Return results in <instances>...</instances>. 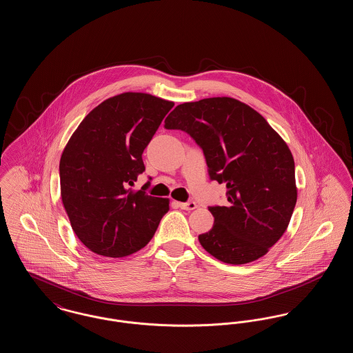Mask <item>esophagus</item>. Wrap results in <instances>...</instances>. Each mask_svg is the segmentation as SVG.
Instances as JSON below:
<instances>
[{
  "instance_id": "34e87169",
  "label": "esophagus",
  "mask_w": 353,
  "mask_h": 353,
  "mask_svg": "<svg viewBox=\"0 0 353 353\" xmlns=\"http://www.w3.org/2000/svg\"><path fill=\"white\" fill-rule=\"evenodd\" d=\"M174 205H177L180 209L183 210H194L197 208L196 202H174Z\"/></svg>"
}]
</instances>
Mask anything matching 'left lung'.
<instances>
[{"mask_svg": "<svg viewBox=\"0 0 353 353\" xmlns=\"http://www.w3.org/2000/svg\"><path fill=\"white\" fill-rule=\"evenodd\" d=\"M165 128L200 145L212 180L225 183L228 205L212 206L213 228L202 248L223 263L245 265L268 254L290 223L296 199L294 157L259 112L234 98L179 104Z\"/></svg>", "mask_w": 353, "mask_h": 353, "instance_id": "left-lung-1", "label": "left lung"}]
</instances>
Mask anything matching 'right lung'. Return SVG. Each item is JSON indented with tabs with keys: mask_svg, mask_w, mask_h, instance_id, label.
<instances>
[{
	"mask_svg": "<svg viewBox=\"0 0 353 353\" xmlns=\"http://www.w3.org/2000/svg\"><path fill=\"white\" fill-rule=\"evenodd\" d=\"M173 105L123 92L101 101L71 134L59 161L61 197L74 233L91 252L111 258L139 252L168 212L169 199L130 185L144 172L141 154Z\"/></svg>",
	"mask_w": 353,
	"mask_h": 353,
	"instance_id": "add662e5",
	"label": "right lung"
}]
</instances>
